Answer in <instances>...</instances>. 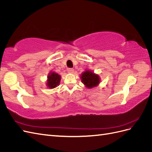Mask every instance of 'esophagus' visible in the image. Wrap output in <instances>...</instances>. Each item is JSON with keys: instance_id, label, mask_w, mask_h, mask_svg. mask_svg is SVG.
<instances>
[{"instance_id": "34e87169", "label": "esophagus", "mask_w": 152, "mask_h": 152, "mask_svg": "<svg viewBox=\"0 0 152 152\" xmlns=\"http://www.w3.org/2000/svg\"><path fill=\"white\" fill-rule=\"evenodd\" d=\"M67 71L68 73H73V72H74V70H73V68H69L67 69Z\"/></svg>"}]
</instances>
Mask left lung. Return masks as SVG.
Wrapping results in <instances>:
<instances>
[{"label":"left lung","instance_id":"left-lung-1","mask_svg":"<svg viewBox=\"0 0 152 152\" xmlns=\"http://www.w3.org/2000/svg\"><path fill=\"white\" fill-rule=\"evenodd\" d=\"M82 81L89 88H92L99 83V78L98 75L89 71H86L81 75Z\"/></svg>","mask_w":152,"mask_h":152}]
</instances>
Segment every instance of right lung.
<instances>
[{"instance_id":"add662e5","label":"right lung","mask_w":152,"mask_h":152,"mask_svg":"<svg viewBox=\"0 0 152 152\" xmlns=\"http://www.w3.org/2000/svg\"><path fill=\"white\" fill-rule=\"evenodd\" d=\"M48 86L50 88H55L57 86L59 85V82L61 80V76L58 75L56 73H52L48 77Z\"/></svg>"}]
</instances>
